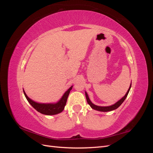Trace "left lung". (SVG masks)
Here are the masks:
<instances>
[{
    "label": "left lung",
    "instance_id": "8db88e82",
    "mask_svg": "<svg viewBox=\"0 0 153 153\" xmlns=\"http://www.w3.org/2000/svg\"><path fill=\"white\" fill-rule=\"evenodd\" d=\"M131 84H130V86H129V89H128V91H127V92H126V94L124 95V96L123 97V98H122L121 100H119V101H117V102H116L115 104H114V105H112L108 106H97V105L93 104V103H92L91 102L90 99H89V96H88L87 93L86 92H85V96H86V99H87V101L88 104H89V105L91 106V107L92 109H94V110H96L100 111V112H109V111H112V110L117 109V108L119 107V106L123 103V101L125 100V99L126 98V97H127V96H128V93H129V90H130V89H131Z\"/></svg>",
    "mask_w": 153,
    "mask_h": 153
}]
</instances>
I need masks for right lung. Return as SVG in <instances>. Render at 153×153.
<instances>
[{
    "label": "right lung",
    "instance_id": "obj_1",
    "mask_svg": "<svg viewBox=\"0 0 153 153\" xmlns=\"http://www.w3.org/2000/svg\"><path fill=\"white\" fill-rule=\"evenodd\" d=\"M72 88H73V85L69 87L68 90L63 94L61 100H60L58 102L55 103H37L36 101H34L33 100L30 99L29 97L27 96L24 90L23 91H24V95L27 101H29V103L33 106V108H34L37 111H38V112L45 115H52L57 114L62 112L64 108V106H65L66 104L67 99L68 98L69 94V92H70V91L72 89Z\"/></svg>",
    "mask_w": 153,
    "mask_h": 153
}]
</instances>
